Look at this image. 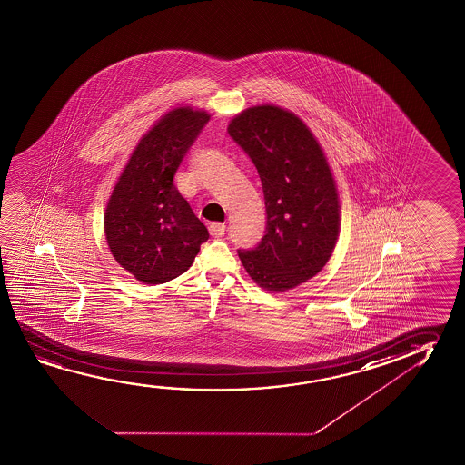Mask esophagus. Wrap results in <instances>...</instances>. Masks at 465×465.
<instances>
[{"instance_id": "obj_1", "label": "esophagus", "mask_w": 465, "mask_h": 465, "mask_svg": "<svg viewBox=\"0 0 465 465\" xmlns=\"http://www.w3.org/2000/svg\"><path fill=\"white\" fill-rule=\"evenodd\" d=\"M209 232H211V235L215 236V238H221L225 233V223H222V222H213L211 225H209Z\"/></svg>"}]
</instances>
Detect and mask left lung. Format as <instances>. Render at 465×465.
<instances>
[{
	"mask_svg": "<svg viewBox=\"0 0 465 465\" xmlns=\"http://www.w3.org/2000/svg\"><path fill=\"white\" fill-rule=\"evenodd\" d=\"M229 134L258 170L267 213L266 235L238 256L259 287L295 289L326 266L339 236V194L326 155L297 114L275 105L236 114Z\"/></svg>",
	"mask_w": 465,
	"mask_h": 465,
	"instance_id": "left-lung-1",
	"label": "left lung"
}]
</instances>
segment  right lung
Wrapping results in <instances>:
<instances>
[{"label":"right lung","mask_w":465,"mask_h":465,"mask_svg":"<svg viewBox=\"0 0 465 465\" xmlns=\"http://www.w3.org/2000/svg\"><path fill=\"white\" fill-rule=\"evenodd\" d=\"M211 114L173 108L145 133L114 184L104 217L114 261L137 281L165 283L190 269L209 238L173 178Z\"/></svg>","instance_id":"1"}]
</instances>
